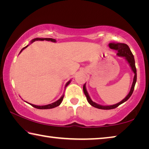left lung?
<instances>
[{
  "instance_id": "8db88e82",
  "label": "left lung",
  "mask_w": 149,
  "mask_h": 149,
  "mask_svg": "<svg viewBox=\"0 0 149 149\" xmlns=\"http://www.w3.org/2000/svg\"><path fill=\"white\" fill-rule=\"evenodd\" d=\"M108 45H109V47L111 49L117 50L118 51L117 55L118 56H122V57L125 58L126 61L128 62V64H129L130 66L131 67V68H132V71L133 73H134L135 75H134V77H133V81L132 87H131L130 91L129 93H128V95L126 96L125 99H123L122 101H120V102L117 103V104H115L113 105L102 106L99 104H97L96 102H93V100L91 99L89 95L88 94L87 91L86 89V87H85V84H84L83 89H84V92L85 93V96H86L88 102H89L91 105L93 106V107L99 108V109H102V110L114 109V108L118 107L119 105L122 104V103L127 101V100L130 99L131 96H132V93L133 92V90H134L136 81H137V70H136V68H135V62L134 56H133L132 52L131 51L129 47H128V45L124 43H120V42H111V43H109Z\"/></svg>"
}]
</instances>
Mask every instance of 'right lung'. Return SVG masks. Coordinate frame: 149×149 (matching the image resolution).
Returning <instances> with one entry per match:
<instances>
[{"instance_id": "add662e5", "label": "right lung", "mask_w": 149, "mask_h": 149, "mask_svg": "<svg viewBox=\"0 0 149 149\" xmlns=\"http://www.w3.org/2000/svg\"><path fill=\"white\" fill-rule=\"evenodd\" d=\"M52 41V42H56V39H52V38H35V39H33L32 40V41H31V43H32V42H33L34 41ZM27 47H28V45H27L26 47H24L23 49H22L21 50V51H20L19 53H21V52L24 49H26V48H27ZM71 82V80H70L68 82H67V84H65V87H66L68 85L70 84V83ZM64 95H63L60 98V99H58V100H56V102H54L53 103H51V104H47V105H44V106H38V105H35V104H30V103H29V104L30 105H31L34 108H37V109H50V108H55L58 107V106H59L60 104H61V102L63 100V98H64ZM28 103V102H27Z\"/></svg>"}]
</instances>
